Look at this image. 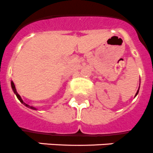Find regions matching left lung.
I'll list each match as a JSON object with an SVG mask.
<instances>
[{
  "label": "left lung",
  "instance_id": "left-lung-1",
  "mask_svg": "<svg viewBox=\"0 0 153 153\" xmlns=\"http://www.w3.org/2000/svg\"><path fill=\"white\" fill-rule=\"evenodd\" d=\"M138 92H137V93H136V95H137V94H138Z\"/></svg>",
  "mask_w": 153,
  "mask_h": 153
}]
</instances>
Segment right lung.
<instances>
[{
	"label": "right lung",
	"mask_w": 153,
	"mask_h": 153,
	"mask_svg": "<svg viewBox=\"0 0 153 153\" xmlns=\"http://www.w3.org/2000/svg\"><path fill=\"white\" fill-rule=\"evenodd\" d=\"M11 88H12V89H13L14 92H15V95H16V96H17V98L19 99V101H20V102H21L22 103H23V104H24V105H25V106H27V107H29V108L33 109V110H36V109L35 107H33V106H29V105H28V104H25V102H23V101H22V98H21V97H20V96H19V94H18L17 91H16V88H15V85H14V83L12 82H11Z\"/></svg>",
	"instance_id": "right-lung-1"
}]
</instances>
